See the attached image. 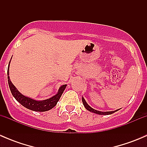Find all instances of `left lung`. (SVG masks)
Here are the masks:
<instances>
[{
	"mask_svg": "<svg viewBox=\"0 0 147 147\" xmlns=\"http://www.w3.org/2000/svg\"><path fill=\"white\" fill-rule=\"evenodd\" d=\"M82 103H83V105L84 106V107L86 108V109H87L88 111H90V112H93V113H95V114H97V115H111V114H113L114 112H117V111H118L119 109H117V110L115 111H111V112H101V111H98V110H96V109H93V108H92L90 106V105H88V104L85 101V100L84 99V97H82Z\"/></svg>",
	"mask_w": 147,
	"mask_h": 147,
	"instance_id": "obj_1",
	"label": "left lung"
}]
</instances>
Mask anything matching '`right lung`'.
I'll return each mask as SVG.
<instances>
[{"label": "right lung", "mask_w": 147, "mask_h": 147, "mask_svg": "<svg viewBox=\"0 0 147 147\" xmlns=\"http://www.w3.org/2000/svg\"><path fill=\"white\" fill-rule=\"evenodd\" d=\"M10 63V60L9 62V64H8V72H7V74H8V85H9L10 90L12 94H13V96L15 97V99H16L19 103L21 104L23 107H26L27 109H30V110L32 111H35V112H45V111H48L50 110V109H51L52 108L54 107L57 105V102L60 100L62 94H63V92H64L65 87H67V84H63V85H62L61 87L59 88L58 92H57V94H56L55 95L53 96V97H50V98L47 99V100H39V101H38V100H33V99L30 98V97H26V96L21 94V93L17 90V88L13 85V83L11 82L9 77Z\"/></svg>", "instance_id": "obj_1"}]
</instances>
